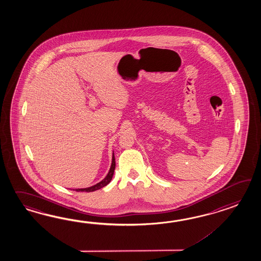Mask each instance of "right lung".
Here are the masks:
<instances>
[{
    "label": "right lung",
    "instance_id": "1",
    "mask_svg": "<svg viewBox=\"0 0 261 261\" xmlns=\"http://www.w3.org/2000/svg\"><path fill=\"white\" fill-rule=\"evenodd\" d=\"M115 169V154L113 152V157H112V164H111V167H110L109 172L107 174V176L104 177L103 179L100 182H98L97 184L93 185L91 187H88V188H82V189H73V191H76V192H86V193H90V192H94V191H97L99 189L103 188L106 185H108L113 176H114V172Z\"/></svg>",
    "mask_w": 261,
    "mask_h": 261
}]
</instances>
